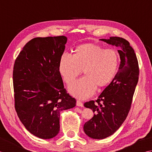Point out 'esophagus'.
Returning <instances> with one entry per match:
<instances>
[{
  "label": "esophagus",
  "mask_w": 152,
  "mask_h": 152,
  "mask_svg": "<svg viewBox=\"0 0 152 152\" xmlns=\"http://www.w3.org/2000/svg\"><path fill=\"white\" fill-rule=\"evenodd\" d=\"M77 106H79V107H83V104L81 102L79 101V100H77Z\"/></svg>",
  "instance_id": "1"
}]
</instances>
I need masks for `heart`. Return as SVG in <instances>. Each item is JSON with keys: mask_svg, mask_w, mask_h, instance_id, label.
Masks as SVG:
<instances>
[{"mask_svg": "<svg viewBox=\"0 0 152 152\" xmlns=\"http://www.w3.org/2000/svg\"><path fill=\"white\" fill-rule=\"evenodd\" d=\"M120 63L119 54L112 48L86 43L77 46L73 56L61 55L58 71L65 83L69 85L83 71L85 76L69 86V93L77 98L86 99L94 93L97 86L109 85L115 77Z\"/></svg>", "mask_w": 152, "mask_h": 152, "instance_id": "heart-1", "label": "heart"}]
</instances>
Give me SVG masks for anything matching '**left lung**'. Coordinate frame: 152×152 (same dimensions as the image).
I'll use <instances>...</instances> for the list:
<instances>
[{
  "mask_svg": "<svg viewBox=\"0 0 152 152\" xmlns=\"http://www.w3.org/2000/svg\"><path fill=\"white\" fill-rule=\"evenodd\" d=\"M119 48L118 72L97 100L85 103L94 115L83 126L85 134L94 139H104L114 134L125 121L129 112L138 83L139 68L137 56L129 41L121 37L101 39Z\"/></svg>",
  "mask_w": 152,
  "mask_h": 152,
  "instance_id": "8db88e82",
  "label": "left lung"
}]
</instances>
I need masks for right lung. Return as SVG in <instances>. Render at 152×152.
Returning <instances> with one entry per match:
<instances>
[{
	"instance_id": "1",
	"label": "right lung",
	"mask_w": 152,
	"mask_h": 152,
	"mask_svg": "<svg viewBox=\"0 0 152 152\" xmlns=\"http://www.w3.org/2000/svg\"><path fill=\"white\" fill-rule=\"evenodd\" d=\"M67 41L65 36L33 39L15 61V110L27 131L42 139L55 137L61 111L76 105L75 99L66 93L58 71Z\"/></svg>"
}]
</instances>
